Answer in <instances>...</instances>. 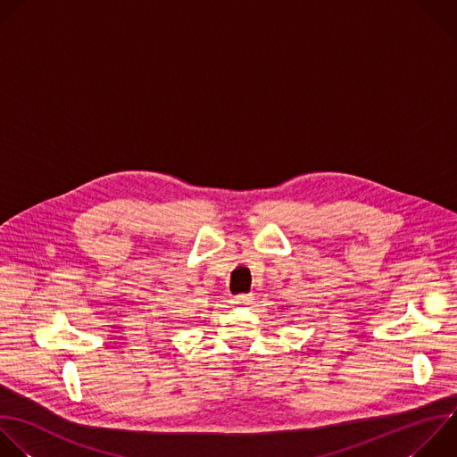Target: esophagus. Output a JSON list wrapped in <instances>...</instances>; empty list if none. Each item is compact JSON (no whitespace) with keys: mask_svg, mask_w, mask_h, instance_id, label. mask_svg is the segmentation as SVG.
I'll use <instances>...</instances> for the list:
<instances>
[{"mask_svg":"<svg viewBox=\"0 0 457 457\" xmlns=\"http://www.w3.org/2000/svg\"><path fill=\"white\" fill-rule=\"evenodd\" d=\"M253 301V295L251 294H238L233 297V305L237 307H245V305H251Z\"/></svg>","mask_w":457,"mask_h":457,"instance_id":"1","label":"esophagus"}]
</instances>
